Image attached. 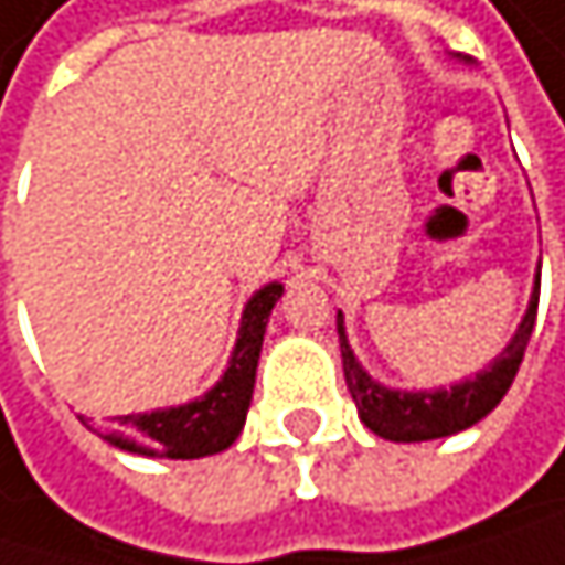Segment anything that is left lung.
<instances>
[{
    "label": "left lung",
    "instance_id": "left-lung-1",
    "mask_svg": "<svg viewBox=\"0 0 565 565\" xmlns=\"http://www.w3.org/2000/svg\"><path fill=\"white\" fill-rule=\"evenodd\" d=\"M535 306H540V273L529 296V309L515 330V337L505 343V350L475 377H465L461 384L438 387V391H394L377 384L371 374L356 363L343 313H337V333H340V356H343V377L350 387V397L356 404V414L366 428L387 441H431L458 435L471 425H478L512 387L519 363L525 356L532 327H535Z\"/></svg>",
    "mask_w": 565,
    "mask_h": 565
}]
</instances>
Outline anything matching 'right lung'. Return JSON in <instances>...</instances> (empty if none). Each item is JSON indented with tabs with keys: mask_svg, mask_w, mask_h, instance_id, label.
Segmentation results:
<instances>
[{
	"mask_svg": "<svg viewBox=\"0 0 565 565\" xmlns=\"http://www.w3.org/2000/svg\"><path fill=\"white\" fill-rule=\"evenodd\" d=\"M279 296H282V282H269L245 302L232 360L225 366L222 381L202 397L178 404V407L114 417L117 425L107 431L94 428L87 417H79V420L90 431H97L104 441H110L114 448L148 455V458H205V455L225 451L245 425L252 387H256V366H259L266 323Z\"/></svg>",
	"mask_w": 565,
	"mask_h": 565,
	"instance_id": "add662e5",
	"label": "right lung"
}]
</instances>
